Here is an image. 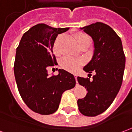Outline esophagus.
<instances>
[{
  "mask_svg": "<svg viewBox=\"0 0 132 132\" xmlns=\"http://www.w3.org/2000/svg\"><path fill=\"white\" fill-rule=\"evenodd\" d=\"M74 77H75V79H76V85H78V80H77V76H76V75H74Z\"/></svg>",
  "mask_w": 132,
  "mask_h": 132,
  "instance_id": "1",
  "label": "esophagus"
}]
</instances>
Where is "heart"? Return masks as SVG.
Instances as JSON below:
<instances>
[{
    "instance_id": "heart-1",
    "label": "heart",
    "mask_w": 132,
    "mask_h": 132,
    "mask_svg": "<svg viewBox=\"0 0 132 132\" xmlns=\"http://www.w3.org/2000/svg\"><path fill=\"white\" fill-rule=\"evenodd\" d=\"M62 38L61 35H59L56 38L54 42V46L53 49L54 52L55 54L59 55L60 54V43L61 39ZM74 38L76 41L77 42L78 45L81 47L83 45H88L90 46L91 44V39L90 38L88 35H86V33L83 32H77L74 35ZM84 61L80 59H76L74 57H71V56H67V57L63 58L61 61V66L63 69H66V71L70 72H76L80 69L81 66H83Z\"/></svg>"
}]
</instances>
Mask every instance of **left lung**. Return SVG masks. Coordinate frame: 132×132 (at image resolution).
Instances as JSON below:
<instances>
[{
  "label": "left lung",
  "instance_id": "8db88e82",
  "mask_svg": "<svg viewBox=\"0 0 132 132\" xmlns=\"http://www.w3.org/2000/svg\"><path fill=\"white\" fill-rule=\"evenodd\" d=\"M80 29L92 37L95 51L92 60L83 68L89 78H77L88 91L77 103L80 113L95 117L110 106L121 88L125 55L121 39L108 24L97 22ZM93 71L96 75L90 80L89 75Z\"/></svg>",
  "mask_w": 132,
  "mask_h": 132
}]
</instances>
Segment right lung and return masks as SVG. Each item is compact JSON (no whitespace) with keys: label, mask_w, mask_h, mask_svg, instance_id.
<instances>
[{"label":"right lung","mask_w":132,"mask_h":132,"mask_svg":"<svg viewBox=\"0 0 132 132\" xmlns=\"http://www.w3.org/2000/svg\"><path fill=\"white\" fill-rule=\"evenodd\" d=\"M69 29L36 24L24 33L17 47L14 73L18 91L27 107L36 113L55 112L62 93L76 86L73 75L65 70L59 69L57 76H49L47 71L57 63L53 53L56 38Z\"/></svg>","instance_id":"obj_1"}]
</instances>
